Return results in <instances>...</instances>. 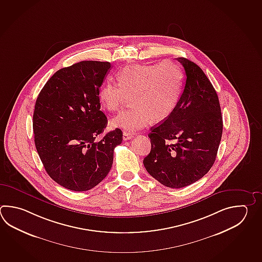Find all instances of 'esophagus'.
Returning a JSON list of instances; mask_svg holds the SVG:
<instances>
[{
  "instance_id": "34e87169",
  "label": "esophagus",
  "mask_w": 262,
  "mask_h": 262,
  "mask_svg": "<svg viewBox=\"0 0 262 262\" xmlns=\"http://www.w3.org/2000/svg\"><path fill=\"white\" fill-rule=\"evenodd\" d=\"M133 137H134V135L132 134H129V133H127V132H124V133H123V140H124V141L130 140Z\"/></svg>"
}]
</instances>
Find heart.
<instances>
[{
	"label": "heart",
	"mask_w": 262,
	"mask_h": 262,
	"mask_svg": "<svg viewBox=\"0 0 262 262\" xmlns=\"http://www.w3.org/2000/svg\"><path fill=\"white\" fill-rule=\"evenodd\" d=\"M118 83L107 82L99 92L102 106L115 112L133 96V108L123 111L111 125L128 132H136L154 121L164 120L171 115L180 99L183 74L171 61L159 64H134L123 68Z\"/></svg>",
	"instance_id": "b5f03b06"
}]
</instances>
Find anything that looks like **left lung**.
<instances>
[{"label":"left lung","mask_w":262,"mask_h":262,"mask_svg":"<svg viewBox=\"0 0 262 262\" xmlns=\"http://www.w3.org/2000/svg\"><path fill=\"white\" fill-rule=\"evenodd\" d=\"M177 60L187 75L184 91L171 115L151 128V150L144 159L150 176L171 188L189 186L208 172L223 130L219 96L208 77L189 59Z\"/></svg>","instance_id":"8db88e82"}]
</instances>
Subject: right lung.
I'll use <instances>...</instances> for the list:
<instances>
[{
	"label": "right lung",
	"instance_id": "obj_1",
	"mask_svg": "<svg viewBox=\"0 0 262 262\" xmlns=\"http://www.w3.org/2000/svg\"><path fill=\"white\" fill-rule=\"evenodd\" d=\"M110 62L84 60L56 72L40 91L33 113L38 155L48 176L61 187L85 191L111 170L115 147L122 142L119 128L101 141L106 128L100 110V88Z\"/></svg>",
	"mask_w": 262,
	"mask_h": 262
}]
</instances>
